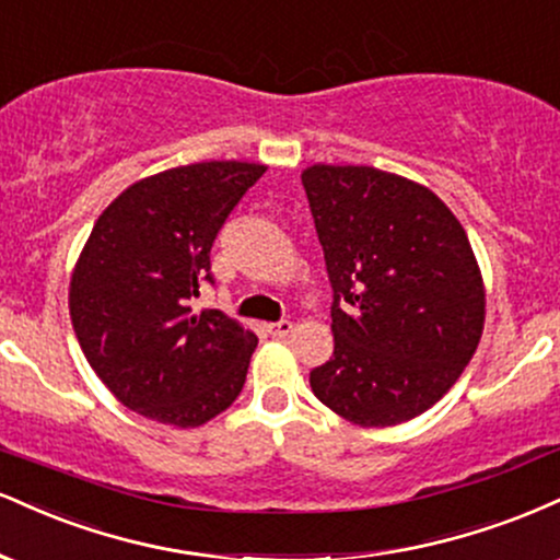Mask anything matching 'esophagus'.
Segmentation results:
<instances>
[{
	"label": "esophagus",
	"instance_id": "1",
	"mask_svg": "<svg viewBox=\"0 0 560 560\" xmlns=\"http://www.w3.org/2000/svg\"><path fill=\"white\" fill-rule=\"evenodd\" d=\"M267 332L275 335V338H285V335L293 332V322L291 319H280V322H269Z\"/></svg>",
	"mask_w": 560,
	"mask_h": 560
}]
</instances>
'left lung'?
I'll return each mask as SVG.
<instances>
[{
  "label": "left lung",
  "instance_id": "left-lung-1",
  "mask_svg": "<svg viewBox=\"0 0 560 560\" xmlns=\"http://www.w3.org/2000/svg\"><path fill=\"white\" fill-rule=\"evenodd\" d=\"M332 285V359L308 374L327 409L364 427L409 422L475 357L482 275L432 190L377 167L301 175Z\"/></svg>",
  "mask_w": 560,
  "mask_h": 560
}]
</instances>
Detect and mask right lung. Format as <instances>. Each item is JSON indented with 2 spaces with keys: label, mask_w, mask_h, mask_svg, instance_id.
I'll list each match as a JSON object with an SVG mask.
<instances>
[{
  "label": "right lung",
  "mask_w": 560,
  "mask_h": 560,
  "mask_svg": "<svg viewBox=\"0 0 560 560\" xmlns=\"http://www.w3.org/2000/svg\"><path fill=\"white\" fill-rule=\"evenodd\" d=\"M267 167L199 162L122 190L91 230L70 280L85 359L130 411L199 427L246 383L256 335L217 308L194 312L212 282L209 252Z\"/></svg>",
  "instance_id": "right-lung-1"
}]
</instances>
